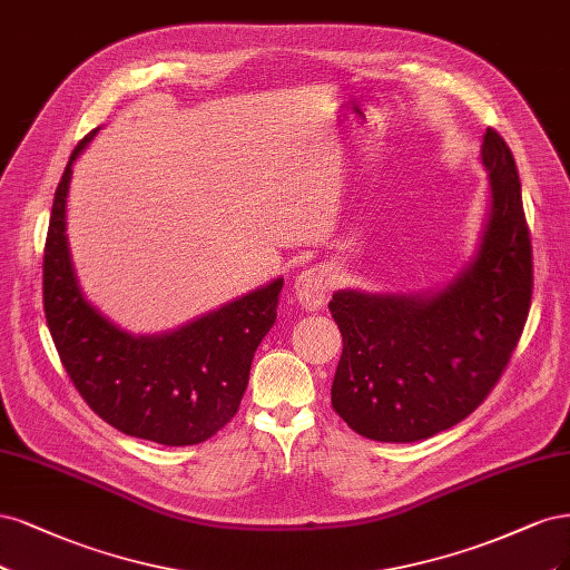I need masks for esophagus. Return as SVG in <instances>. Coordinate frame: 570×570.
<instances>
[{
    "label": "esophagus",
    "instance_id": "obj_1",
    "mask_svg": "<svg viewBox=\"0 0 570 570\" xmlns=\"http://www.w3.org/2000/svg\"><path fill=\"white\" fill-rule=\"evenodd\" d=\"M334 286L332 272L322 265L303 269L296 282H293V291H296V298L305 309H320L326 303L328 291Z\"/></svg>",
    "mask_w": 570,
    "mask_h": 570
}]
</instances>
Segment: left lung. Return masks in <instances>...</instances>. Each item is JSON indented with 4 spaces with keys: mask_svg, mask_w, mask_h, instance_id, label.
Returning <instances> with one entry per match:
<instances>
[{
    "mask_svg": "<svg viewBox=\"0 0 570 570\" xmlns=\"http://www.w3.org/2000/svg\"><path fill=\"white\" fill-rule=\"evenodd\" d=\"M481 163L490 206L479 246L443 288H341L328 303L343 336L332 405L364 438L414 443L452 429L485 400L521 338L532 250L517 163L490 127Z\"/></svg>",
    "mask_w": 570,
    "mask_h": 570,
    "instance_id": "obj_1",
    "label": "left lung"
}]
</instances>
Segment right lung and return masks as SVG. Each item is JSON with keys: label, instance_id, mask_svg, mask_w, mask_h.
Returning <instances> with one entry per match:
<instances>
[{"label": "right lung", "instance_id": "right-lung-1", "mask_svg": "<svg viewBox=\"0 0 570 570\" xmlns=\"http://www.w3.org/2000/svg\"><path fill=\"white\" fill-rule=\"evenodd\" d=\"M97 132L70 154L53 196L42 265L47 326L70 381L106 424L160 445H198L242 405L253 355L277 320L284 279L163 334L135 336L101 315L78 284L66 234L72 163Z\"/></svg>", "mask_w": 570, "mask_h": 570}]
</instances>
